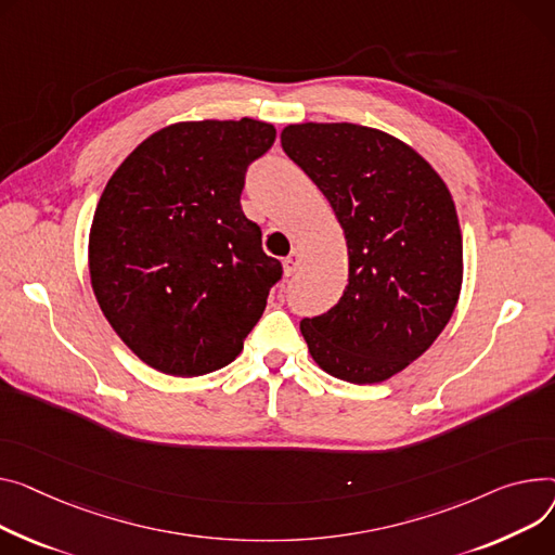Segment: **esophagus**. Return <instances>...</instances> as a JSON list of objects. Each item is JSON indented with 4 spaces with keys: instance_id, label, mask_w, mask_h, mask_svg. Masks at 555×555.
Masks as SVG:
<instances>
[{
    "instance_id": "esophagus-1",
    "label": "esophagus",
    "mask_w": 555,
    "mask_h": 555,
    "mask_svg": "<svg viewBox=\"0 0 555 555\" xmlns=\"http://www.w3.org/2000/svg\"><path fill=\"white\" fill-rule=\"evenodd\" d=\"M283 270H285V276H294V274H297V272L301 270V254H299V251H292L289 256H285Z\"/></svg>"
}]
</instances>
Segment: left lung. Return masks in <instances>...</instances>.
<instances>
[{
    "label": "left lung",
    "instance_id": "1",
    "mask_svg": "<svg viewBox=\"0 0 555 555\" xmlns=\"http://www.w3.org/2000/svg\"><path fill=\"white\" fill-rule=\"evenodd\" d=\"M281 146L323 192L348 243L335 308L304 319L332 377L375 384L424 354L462 287V232L444 180L401 140L350 122L289 125Z\"/></svg>",
    "mask_w": 555,
    "mask_h": 555
}]
</instances>
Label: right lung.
<instances>
[{"instance_id": "obj_1", "label": "right lung", "mask_w": 555, "mask_h": 555, "mask_svg": "<svg viewBox=\"0 0 555 555\" xmlns=\"http://www.w3.org/2000/svg\"><path fill=\"white\" fill-rule=\"evenodd\" d=\"M274 138L251 118L178 122L106 182L91 285L118 337L160 373L196 377L234 361L283 276L241 207L247 167Z\"/></svg>"}]
</instances>
